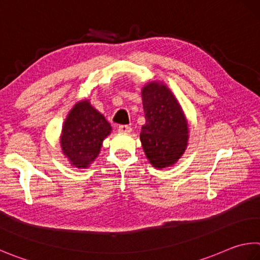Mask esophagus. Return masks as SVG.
Listing matches in <instances>:
<instances>
[{"instance_id":"1","label":"esophagus","mask_w":260,"mask_h":260,"mask_svg":"<svg viewBox=\"0 0 260 260\" xmlns=\"http://www.w3.org/2000/svg\"><path fill=\"white\" fill-rule=\"evenodd\" d=\"M118 131H119L120 133H129L132 128L128 125H119V127H118Z\"/></svg>"}]
</instances>
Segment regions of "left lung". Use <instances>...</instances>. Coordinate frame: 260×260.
<instances>
[{"instance_id":"1","label":"left lung","mask_w":260,"mask_h":260,"mask_svg":"<svg viewBox=\"0 0 260 260\" xmlns=\"http://www.w3.org/2000/svg\"><path fill=\"white\" fill-rule=\"evenodd\" d=\"M145 125L140 139L154 167L173 165L187 144V124L173 93L162 84L149 83L142 91Z\"/></svg>"}]
</instances>
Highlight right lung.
<instances>
[{
    "label": "right lung",
    "mask_w": 260,
    "mask_h": 260,
    "mask_svg": "<svg viewBox=\"0 0 260 260\" xmlns=\"http://www.w3.org/2000/svg\"><path fill=\"white\" fill-rule=\"evenodd\" d=\"M111 126L88 101H81L69 112L61 134V148L72 165L86 168L98 157Z\"/></svg>",
    "instance_id": "add662e5"
}]
</instances>
